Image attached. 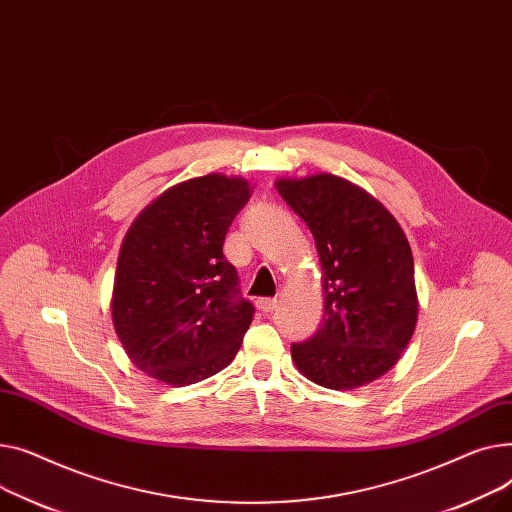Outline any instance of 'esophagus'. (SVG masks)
Returning a JSON list of instances; mask_svg holds the SVG:
<instances>
[{
	"label": "esophagus",
	"mask_w": 512,
	"mask_h": 512,
	"mask_svg": "<svg viewBox=\"0 0 512 512\" xmlns=\"http://www.w3.org/2000/svg\"><path fill=\"white\" fill-rule=\"evenodd\" d=\"M277 304H279V299H275V297H262V299H258V302H256L258 310L264 312V314L273 312L277 308Z\"/></svg>",
	"instance_id": "obj_1"
}]
</instances>
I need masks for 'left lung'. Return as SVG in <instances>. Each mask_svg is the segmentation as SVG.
Returning a JSON list of instances; mask_svg holds the SVG:
<instances>
[{
  "label": "left lung",
  "mask_w": 512,
  "mask_h": 512,
  "mask_svg": "<svg viewBox=\"0 0 512 512\" xmlns=\"http://www.w3.org/2000/svg\"><path fill=\"white\" fill-rule=\"evenodd\" d=\"M275 188L310 227L322 268V324L291 345L293 364L324 388L366 386L399 362L417 324L405 231L380 200L333 173L279 177Z\"/></svg>",
  "instance_id": "left-lung-1"
}]
</instances>
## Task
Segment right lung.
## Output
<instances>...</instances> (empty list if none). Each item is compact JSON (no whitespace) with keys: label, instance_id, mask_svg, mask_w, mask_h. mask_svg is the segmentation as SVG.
<instances>
[{"label":"right lung","instance_id":"right-lung-1","mask_svg":"<svg viewBox=\"0 0 512 512\" xmlns=\"http://www.w3.org/2000/svg\"><path fill=\"white\" fill-rule=\"evenodd\" d=\"M248 179L208 173L171 186L130 225L111 297V320L130 362L169 386L227 368L252 322L223 254Z\"/></svg>","mask_w":512,"mask_h":512}]
</instances>
